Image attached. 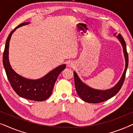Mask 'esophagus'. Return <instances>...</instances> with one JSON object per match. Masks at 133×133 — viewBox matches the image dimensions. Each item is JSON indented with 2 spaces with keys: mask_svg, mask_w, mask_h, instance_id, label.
I'll list each match as a JSON object with an SVG mask.
<instances>
[{
  "mask_svg": "<svg viewBox=\"0 0 133 133\" xmlns=\"http://www.w3.org/2000/svg\"><path fill=\"white\" fill-rule=\"evenodd\" d=\"M75 66V65H74V63H72V62H70L68 63V66L69 67H70V68H73V67Z\"/></svg>",
  "mask_w": 133,
  "mask_h": 133,
  "instance_id": "obj_1",
  "label": "esophagus"
}]
</instances>
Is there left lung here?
Here are the masks:
<instances>
[{"mask_svg":"<svg viewBox=\"0 0 133 133\" xmlns=\"http://www.w3.org/2000/svg\"><path fill=\"white\" fill-rule=\"evenodd\" d=\"M117 38L121 42L122 45L123 46L126 64H125V68L123 74H122V76L121 79H120L119 82L117 83V85L115 87L111 89H110V90L105 91L94 90V89L90 88V87L84 84L80 80L76 72H74V83H75L76 91H77L79 97L85 102L91 103H98L106 101L115 96L122 88V86L123 83L124 82L127 70V68H128V55L127 51L126 43H125L123 37L122 36L121 34H119L117 36Z\"/></svg>","mask_w":133,"mask_h":133,"instance_id":"obj_1","label":"left lung"}]
</instances>
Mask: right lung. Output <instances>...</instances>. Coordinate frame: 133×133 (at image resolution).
Segmentation results:
<instances>
[{
  "label": "right lung",
  "instance_id": "1",
  "mask_svg": "<svg viewBox=\"0 0 133 133\" xmlns=\"http://www.w3.org/2000/svg\"><path fill=\"white\" fill-rule=\"evenodd\" d=\"M28 23V22L21 23L9 34L3 54V63L11 86L20 97L31 101H43L51 96L58 76L62 71L65 70L66 65H62L57 67L47 74L45 77L37 80L25 79L12 70L8 60L9 43L11 37L16 29Z\"/></svg>",
  "mask_w": 133,
  "mask_h": 133
}]
</instances>
